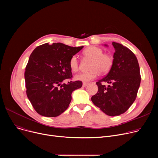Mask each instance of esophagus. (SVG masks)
<instances>
[{
	"mask_svg": "<svg viewBox=\"0 0 158 158\" xmlns=\"http://www.w3.org/2000/svg\"><path fill=\"white\" fill-rule=\"evenodd\" d=\"M88 85H89V83H88V82H84L83 83H82V86H83L84 87L87 86Z\"/></svg>",
	"mask_w": 158,
	"mask_h": 158,
	"instance_id": "esophagus-1",
	"label": "esophagus"
}]
</instances>
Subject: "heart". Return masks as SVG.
I'll return each mask as SVG.
<instances>
[{"label": "heart", "mask_w": 158, "mask_h": 158, "mask_svg": "<svg viewBox=\"0 0 158 158\" xmlns=\"http://www.w3.org/2000/svg\"><path fill=\"white\" fill-rule=\"evenodd\" d=\"M84 56L92 60L88 72L77 74L76 79L83 82H89L97 78L100 72L106 73L112 67L113 63V56L107 52H104V50L99 47L91 46L83 51ZM70 69L73 72H77L79 69V61L77 56L71 57L69 61Z\"/></svg>", "instance_id": "obj_1"}]
</instances>
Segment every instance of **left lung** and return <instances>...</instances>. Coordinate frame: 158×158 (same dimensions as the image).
I'll list each match as a JSON object with an SVG mask.
<instances>
[{
  "label": "left lung",
  "mask_w": 158,
  "mask_h": 158,
  "mask_svg": "<svg viewBox=\"0 0 158 158\" xmlns=\"http://www.w3.org/2000/svg\"><path fill=\"white\" fill-rule=\"evenodd\" d=\"M112 45L114 48L112 67L106 77L96 82L98 92L91 99L106 114L118 116L135 102L141 76L135 54L120 44L113 41ZM105 82L110 85L106 87Z\"/></svg>",
  "instance_id": "obj_1"
}]
</instances>
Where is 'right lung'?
<instances>
[{"label": "right lung", "instance_id": "obj_1", "mask_svg": "<svg viewBox=\"0 0 158 158\" xmlns=\"http://www.w3.org/2000/svg\"><path fill=\"white\" fill-rule=\"evenodd\" d=\"M82 48L47 43L37 47L31 53L24 73L26 94L40 115L56 117L61 114L68 108L72 93L82 86V81H71L69 61ZM64 80L70 81L61 84Z\"/></svg>", "mask_w": 158, "mask_h": 158}]
</instances>
